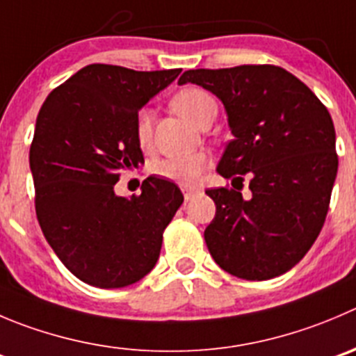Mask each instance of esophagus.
<instances>
[{"instance_id":"34e87169","label":"esophagus","mask_w":356,"mask_h":356,"mask_svg":"<svg viewBox=\"0 0 356 356\" xmlns=\"http://www.w3.org/2000/svg\"><path fill=\"white\" fill-rule=\"evenodd\" d=\"M199 191H201V188H199V187H191V185H181V192H184L185 201H191V199L194 197V195L197 194Z\"/></svg>"}]
</instances>
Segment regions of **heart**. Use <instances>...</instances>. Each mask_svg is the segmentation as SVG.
I'll use <instances>...</instances> for the list:
<instances>
[{"mask_svg":"<svg viewBox=\"0 0 356 356\" xmlns=\"http://www.w3.org/2000/svg\"><path fill=\"white\" fill-rule=\"evenodd\" d=\"M171 106L176 113L195 127H202L208 122L211 124L216 115L215 99L206 90L197 89V87H187L176 92L171 99ZM152 124H154L152 110L141 108L134 122V133L141 148H148L152 145ZM208 165V155L197 152L191 155H172V157L162 159L154 165V171L155 175L162 176L165 180L176 181L180 185H192L201 178Z\"/></svg>","mask_w":356,"mask_h":356,"instance_id":"1","label":"heart"}]
</instances>
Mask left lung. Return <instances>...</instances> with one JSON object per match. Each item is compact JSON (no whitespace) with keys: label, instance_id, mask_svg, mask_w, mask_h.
<instances>
[{"label":"left lung","instance_id":"left-lung-1","mask_svg":"<svg viewBox=\"0 0 356 356\" xmlns=\"http://www.w3.org/2000/svg\"><path fill=\"white\" fill-rule=\"evenodd\" d=\"M187 82L222 101L234 134L216 168L234 178V188L206 191L216 204L206 246L232 276H280L306 255L327 216L337 175L330 113L306 83L273 64L188 70L178 80ZM243 174L250 178L248 198L241 194Z\"/></svg>","mask_w":356,"mask_h":356}]
</instances>
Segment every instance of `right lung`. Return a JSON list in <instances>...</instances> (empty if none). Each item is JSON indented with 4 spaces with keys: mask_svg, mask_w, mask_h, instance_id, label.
I'll return each instance as SVG.
<instances>
[{
    "mask_svg": "<svg viewBox=\"0 0 356 356\" xmlns=\"http://www.w3.org/2000/svg\"><path fill=\"white\" fill-rule=\"evenodd\" d=\"M180 71L89 64L40 108L29 150L36 218L60 262L83 283L122 289L157 264L184 194L157 176L129 199L113 187L122 171L143 162L138 111Z\"/></svg>",
    "mask_w": 356,
    "mask_h": 356,
    "instance_id": "1",
    "label": "right lung"
}]
</instances>
